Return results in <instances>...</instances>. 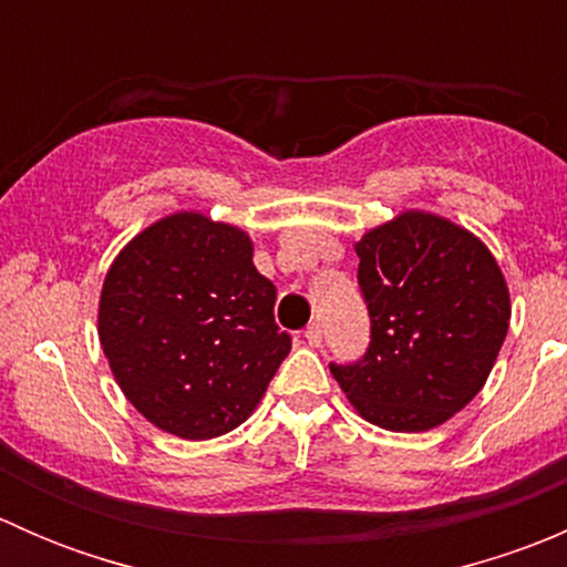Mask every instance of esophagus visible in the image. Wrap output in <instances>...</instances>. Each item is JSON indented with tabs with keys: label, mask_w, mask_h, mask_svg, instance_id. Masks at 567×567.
<instances>
[{
	"label": "esophagus",
	"mask_w": 567,
	"mask_h": 567,
	"mask_svg": "<svg viewBox=\"0 0 567 567\" xmlns=\"http://www.w3.org/2000/svg\"><path fill=\"white\" fill-rule=\"evenodd\" d=\"M305 337H307V342H310L312 348H318L320 342H323V329H320V323H310V326H307Z\"/></svg>",
	"instance_id": "34e87169"
}]
</instances>
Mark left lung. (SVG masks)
Listing matches in <instances>:
<instances>
[{
	"mask_svg": "<svg viewBox=\"0 0 567 567\" xmlns=\"http://www.w3.org/2000/svg\"><path fill=\"white\" fill-rule=\"evenodd\" d=\"M370 312V348L331 375L357 414L422 433L458 414L488 381L511 326V290L474 233L403 210L353 244Z\"/></svg>",
	"mask_w": 567,
	"mask_h": 567,
	"instance_id": "left-lung-1",
	"label": "left lung"
}]
</instances>
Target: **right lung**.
I'll return each instance as SVG.
<instances>
[{"label":"right lung","instance_id":"1","mask_svg":"<svg viewBox=\"0 0 567 567\" xmlns=\"http://www.w3.org/2000/svg\"><path fill=\"white\" fill-rule=\"evenodd\" d=\"M241 227L177 210L109 266L99 340L128 403L164 433L203 442L249 420L290 353L277 288Z\"/></svg>","mask_w":567,"mask_h":567}]
</instances>
